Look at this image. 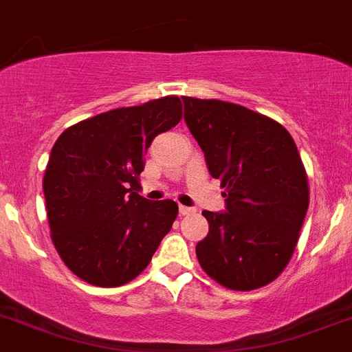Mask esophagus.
Listing matches in <instances>:
<instances>
[{
    "label": "esophagus",
    "mask_w": 352,
    "mask_h": 352,
    "mask_svg": "<svg viewBox=\"0 0 352 352\" xmlns=\"http://www.w3.org/2000/svg\"><path fill=\"white\" fill-rule=\"evenodd\" d=\"M179 213H182V215H192V213H196V208H192V206L179 205Z\"/></svg>",
    "instance_id": "obj_1"
}]
</instances>
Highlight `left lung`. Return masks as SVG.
<instances>
[{"label":"left lung","mask_w":352,"mask_h":352,"mask_svg":"<svg viewBox=\"0 0 352 352\" xmlns=\"http://www.w3.org/2000/svg\"><path fill=\"white\" fill-rule=\"evenodd\" d=\"M182 99L185 122L226 197V212H203L210 230L196 245L199 265L230 290L265 287L290 262L310 205L296 142L274 119L245 107Z\"/></svg>","instance_id":"left-lung-1"}]
</instances>
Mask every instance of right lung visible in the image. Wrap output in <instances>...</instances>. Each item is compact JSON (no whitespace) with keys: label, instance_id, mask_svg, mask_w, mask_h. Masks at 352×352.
<instances>
[{"label":"right lung","instance_id":"add662e5","mask_svg":"<svg viewBox=\"0 0 352 352\" xmlns=\"http://www.w3.org/2000/svg\"><path fill=\"white\" fill-rule=\"evenodd\" d=\"M182 121L178 96L116 108L69 126L51 149L44 197L51 240L71 272L96 287H121L149 265L178 205L133 192L144 153Z\"/></svg>","mask_w":352,"mask_h":352}]
</instances>
